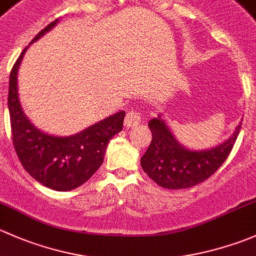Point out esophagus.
<instances>
[{"mask_svg": "<svg viewBox=\"0 0 256 256\" xmlns=\"http://www.w3.org/2000/svg\"><path fill=\"white\" fill-rule=\"evenodd\" d=\"M142 120V114L138 110H129L124 118V127L126 128H132L136 127L140 123Z\"/></svg>", "mask_w": 256, "mask_h": 256, "instance_id": "34e87169", "label": "esophagus"}]
</instances>
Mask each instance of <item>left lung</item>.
Listing matches in <instances>:
<instances>
[{"mask_svg": "<svg viewBox=\"0 0 256 256\" xmlns=\"http://www.w3.org/2000/svg\"><path fill=\"white\" fill-rule=\"evenodd\" d=\"M148 126L152 138L140 158L142 168L155 184L170 190L188 188L212 176L228 158L242 128L239 123L234 133L218 146L194 150L176 139L162 114L152 118Z\"/></svg>", "mask_w": 256, "mask_h": 256, "instance_id": "1", "label": "left lung"}]
</instances>
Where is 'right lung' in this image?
Listing matches in <instances>:
<instances>
[{"mask_svg":"<svg viewBox=\"0 0 256 256\" xmlns=\"http://www.w3.org/2000/svg\"><path fill=\"white\" fill-rule=\"evenodd\" d=\"M59 20H55L39 32L30 46L52 30ZM28 46L10 75L8 110L13 146L23 168L34 180L55 191H71L85 184L101 166L110 139L122 130L126 112L120 110L71 136H54L36 128L26 116L18 96V70Z\"/></svg>","mask_w":256,"mask_h":256,"instance_id":"add662e5","label":"right lung"}]
</instances>
